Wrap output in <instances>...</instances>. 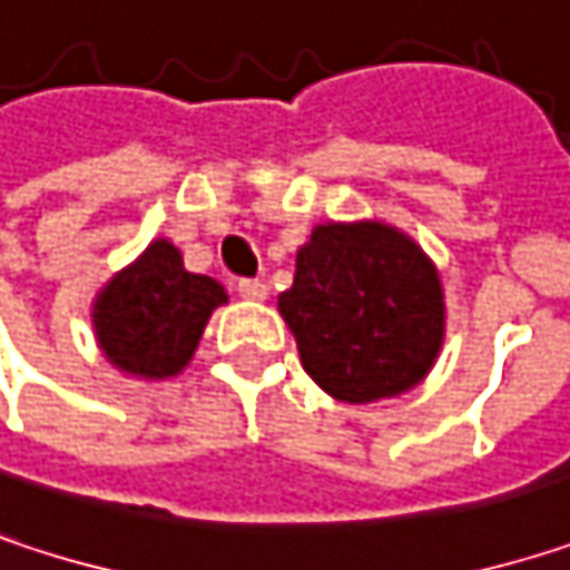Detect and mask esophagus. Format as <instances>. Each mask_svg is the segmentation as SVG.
I'll use <instances>...</instances> for the list:
<instances>
[{
  "instance_id": "34e87169",
  "label": "esophagus",
  "mask_w": 570,
  "mask_h": 570,
  "mask_svg": "<svg viewBox=\"0 0 570 570\" xmlns=\"http://www.w3.org/2000/svg\"><path fill=\"white\" fill-rule=\"evenodd\" d=\"M237 293L250 303H264L267 299V284L264 281H240L237 284Z\"/></svg>"
}]
</instances>
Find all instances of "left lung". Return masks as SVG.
Segmentation results:
<instances>
[{
  "mask_svg": "<svg viewBox=\"0 0 570 570\" xmlns=\"http://www.w3.org/2000/svg\"><path fill=\"white\" fill-rule=\"evenodd\" d=\"M277 306L303 370L343 402L412 390L445 336L439 271L412 237L380 220L320 224Z\"/></svg>",
  "mask_w": 570,
  "mask_h": 570,
  "instance_id": "left-lung-1",
  "label": "left lung"
}]
</instances>
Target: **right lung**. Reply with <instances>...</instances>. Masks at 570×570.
<instances>
[{"label":"right lung","mask_w":570,"mask_h":570,"mask_svg":"<svg viewBox=\"0 0 570 570\" xmlns=\"http://www.w3.org/2000/svg\"><path fill=\"white\" fill-rule=\"evenodd\" d=\"M220 303H227L224 286L184 271L180 250L161 237L105 284L91 323L111 366L141 380H168L190 363Z\"/></svg>","instance_id":"obj_1"}]
</instances>
